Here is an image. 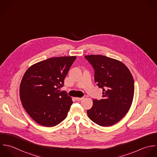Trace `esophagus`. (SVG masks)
Here are the masks:
<instances>
[{
  "mask_svg": "<svg viewBox=\"0 0 157 157\" xmlns=\"http://www.w3.org/2000/svg\"><path fill=\"white\" fill-rule=\"evenodd\" d=\"M84 98L82 97V98H79V97H76L75 99L77 100V101H81Z\"/></svg>",
  "mask_w": 157,
  "mask_h": 157,
  "instance_id": "obj_1",
  "label": "esophagus"
}]
</instances>
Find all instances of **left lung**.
<instances>
[{"label": "left lung", "instance_id": "1", "mask_svg": "<svg viewBox=\"0 0 157 157\" xmlns=\"http://www.w3.org/2000/svg\"><path fill=\"white\" fill-rule=\"evenodd\" d=\"M95 70V81L103 89V98L94 100L87 111L89 119L102 127L119 122L128 112L135 92L133 77L121 61L102 55H87Z\"/></svg>", "mask_w": 157, "mask_h": 157}]
</instances>
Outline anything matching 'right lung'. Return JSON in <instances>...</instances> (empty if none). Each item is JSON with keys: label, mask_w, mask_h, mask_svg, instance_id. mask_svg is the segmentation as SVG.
<instances>
[{"label": "right lung", "mask_w": 157, "mask_h": 157, "mask_svg": "<svg viewBox=\"0 0 157 157\" xmlns=\"http://www.w3.org/2000/svg\"><path fill=\"white\" fill-rule=\"evenodd\" d=\"M76 56L48 59L31 65L25 72L19 86L23 108L37 124L54 127L67 116L71 98L60 92L64 79Z\"/></svg>", "instance_id": "1"}]
</instances>
